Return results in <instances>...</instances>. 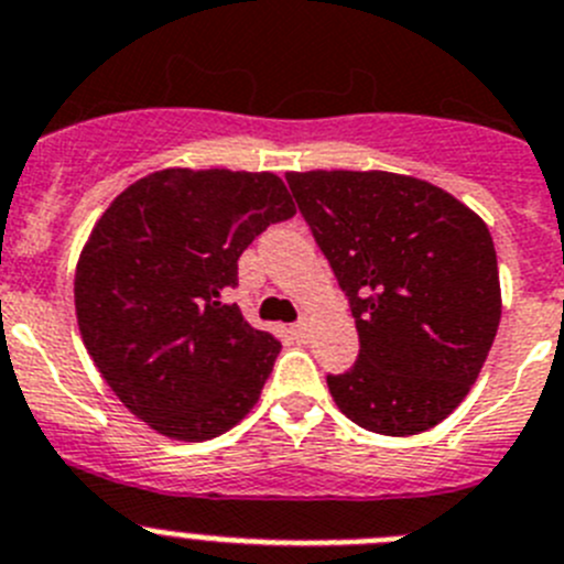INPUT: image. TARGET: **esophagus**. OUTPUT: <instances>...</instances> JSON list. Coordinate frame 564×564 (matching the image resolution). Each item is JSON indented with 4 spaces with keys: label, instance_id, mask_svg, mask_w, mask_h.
<instances>
[{
    "label": "esophagus",
    "instance_id": "obj_1",
    "mask_svg": "<svg viewBox=\"0 0 564 564\" xmlns=\"http://www.w3.org/2000/svg\"><path fill=\"white\" fill-rule=\"evenodd\" d=\"M289 334H292L294 339H306V323H294V326H289Z\"/></svg>",
    "mask_w": 564,
    "mask_h": 564
}]
</instances>
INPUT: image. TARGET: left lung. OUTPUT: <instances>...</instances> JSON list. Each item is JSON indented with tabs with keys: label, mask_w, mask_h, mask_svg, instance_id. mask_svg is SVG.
<instances>
[{
	"label": "left lung",
	"mask_w": 564,
	"mask_h": 564,
	"mask_svg": "<svg viewBox=\"0 0 564 564\" xmlns=\"http://www.w3.org/2000/svg\"><path fill=\"white\" fill-rule=\"evenodd\" d=\"M286 182L357 323V362L328 377L337 408L379 435L435 427L464 402L500 326L489 227L415 176L292 171Z\"/></svg>",
	"instance_id": "1"
}]
</instances>
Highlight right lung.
<instances>
[{"label": "right lung", "instance_id": "add662e5", "mask_svg": "<svg viewBox=\"0 0 564 564\" xmlns=\"http://www.w3.org/2000/svg\"><path fill=\"white\" fill-rule=\"evenodd\" d=\"M294 216L275 174L165 169L137 180L93 227L75 270L86 351L151 430L207 441L261 395L281 343L227 292L252 238Z\"/></svg>", "mask_w": 564, "mask_h": 564}]
</instances>
